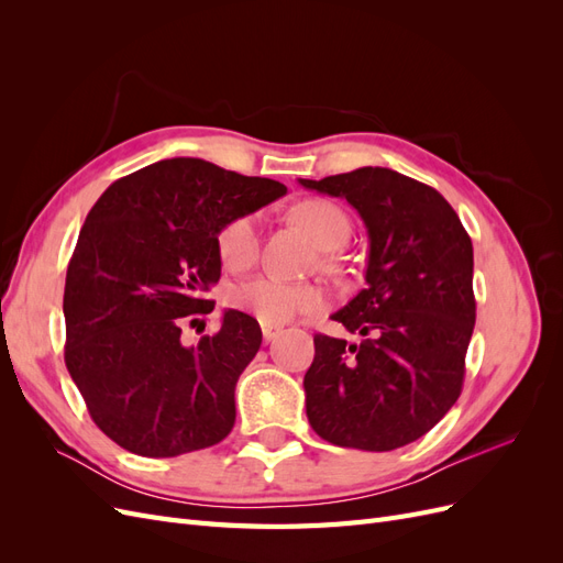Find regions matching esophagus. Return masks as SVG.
I'll use <instances>...</instances> for the list:
<instances>
[{
	"label": "esophagus",
	"mask_w": 563,
	"mask_h": 563,
	"mask_svg": "<svg viewBox=\"0 0 563 563\" xmlns=\"http://www.w3.org/2000/svg\"><path fill=\"white\" fill-rule=\"evenodd\" d=\"M282 333V327H275V323H263V340L269 343V340H275Z\"/></svg>",
	"instance_id": "34e87169"
}]
</instances>
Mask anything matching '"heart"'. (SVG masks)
Returning <instances> with one entry per match:
<instances>
[{
  "label": "heart",
  "mask_w": 563,
  "mask_h": 563,
  "mask_svg": "<svg viewBox=\"0 0 563 563\" xmlns=\"http://www.w3.org/2000/svg\"><path fill=\"white\" fill-rule=\"evenodd\" d=\"M294 218L312 234L321 249H335L350 232L347 216L335 203L323 199H305L294 207ZM218 255L232 272H244L258 261V216L244 213L232 218L218 232ZM236 310L249 312L263 323H286L298 314H314L329 305V296L319 284H298L279 277H253L236 284L230 291Z\"/></svg>",
  "instance_id": "b5f03b06"
}]
</instances>
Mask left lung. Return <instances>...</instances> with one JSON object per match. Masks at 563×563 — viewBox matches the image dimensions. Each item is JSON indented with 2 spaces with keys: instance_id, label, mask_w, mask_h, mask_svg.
I'll list each match as a JSON object with an SVG mask.
<instances>
[{
  "instance_id": "8db88e82",
  "label": "left lung",
  "mask_w": 563,
  "mask_h": 563,
  "mask_svg": "<svg viewBox=\"0 0 563 563\" xmlns=\"http://www.w3.org/2000/svg\"><path fill=\"white\" fill-rule=\"evenodd\" d=\"M298 183L347 199L368 232L366 288L331 314L364 340L314 335L308 420L335 446L395 451L428 434L463 389L476 319L472 240L434 187L391 168Z\"/></svg>"
}]
</instances>
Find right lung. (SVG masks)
Returning a JSON list of instances; mask_svg holds the SVG:
<instances>
[{
  "instance_id": "add662e5",
  "label": "right lung",
  "mask_w": 563,
  "mask_h": 563,
  "mask_svg": "<svg viewBox=\"0 0 563 563\" xmlns=\"http://www.w3.org/2000/svg\"><path fill=\"white\" fill-rule=\"evenodd\" d=\"M284 195L277 180L174 157L114 180L93 203L65 277V366L114 444L174 457L232 432L258 321L225 310L197 345L180 333L213 310L218 232Z\"/></svg>"
}]
</instances>
